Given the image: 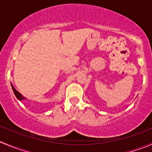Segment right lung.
<instances>
[{
    "mask_svg": "<svg viewBox=\"0 0 152 152\" xmlns=\"http://www.w3.org/2000/svg\"><path fill=\"white\" fill-rule=\"evenodd\" d=\"M11 86H12V91H13V92H14V94H15V97H17V99H18V100H26L27 98H25V97H23V96H22V94H21L19 93V92H18V91H17L16 89H15V88L13 87V86H12V84H11Z\"/></svg>",
    "mask_w": 152,
    "mask_h": 152,
    "instance_id": "right-lung-1",
    "label": "right lung"
}]
</instances>
